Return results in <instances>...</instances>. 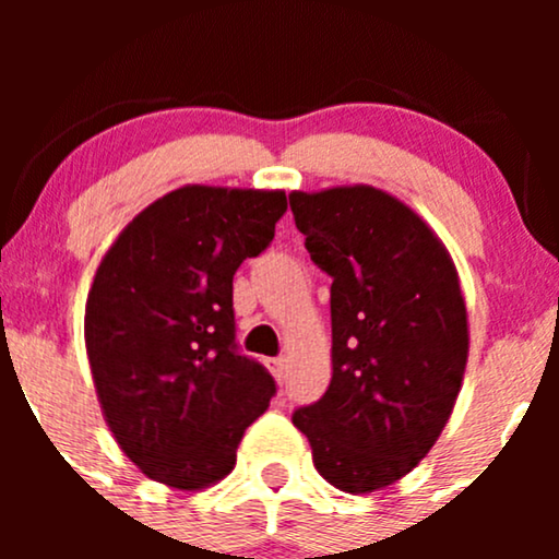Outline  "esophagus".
Instances as JSON below:
<instances>
[{
    "instance_id": "esophagus-1",
    "label": "esophagus",
    "mask_w": 559,
    "mask_h": 559,
    "mask_svg": "<svg viewBox=\"0 0 559 559\" xmlns=\"http://www.w3.org/2000/svg\"><path fill=\"white\" fill-rule=\"evenodd\" d=\"M265 365H267V370L273 373L275 381H278V383L284 381V378H286V360H284V357H271V360H267Z\"/></svg>"
}]
</instances>
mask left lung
<instances>
[{"label": "left lung", "mask_w": 559, "mask_h": 559, "mask_svg": "<svg viewBox=\"0 0 559 559\" xmlns=\"http://www.w3.org/2000/svg\"><path fill=\"white\" fill-rule=\"evenodd\" d=\"M305 247L331 284L325 394L294 413L312 463L346 493L386 489L431 452L467 365V310L447 247L376 186L292 191Z\"/></svg>", "instance_id": "1"}]
</instances>
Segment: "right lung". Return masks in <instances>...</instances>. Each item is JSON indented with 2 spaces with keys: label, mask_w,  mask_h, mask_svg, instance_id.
<instances>
[{
  "label": "right lung",
  "mask_w": 559,
  "mask_h": 559,
  "mask_svg": "<svg viewBox=\"0 0 559 559\" xmlns=\"http://www.w3.org/2000/svg\"><path fill=\"white\" fill-rule=\"evenodd\" d=\"M281 189L189 183L141 210L96 267L83 336L102 415L146 478L207 489L275 394L236 352L234 273L273 241Z\"/></svg>",
  "instance_id": "1"
}]
</instances>
